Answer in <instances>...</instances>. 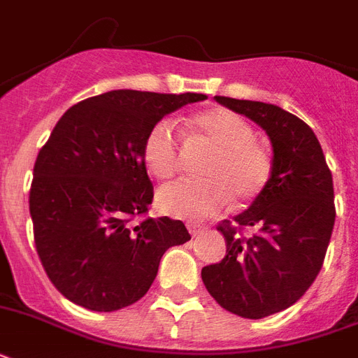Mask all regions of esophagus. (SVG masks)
Masks as SVG:
<instances>
[{
  "label": "esophagus",
  "mask_w": 358,
  "mask_h": 358,
  "mask_svg": "<svg viewBox=\"0 0 358 358\" xmlns=\"http://www.w3.org/2000/svg\"><path fill=\"white\" fill-rule=\"evenodd\" d=\"M187 230H189V234L193 236V238H195V236H199V234H202V232H204V229H202V227H199V224H193V223L187 224Z\"/></svg>",
  "instance_id": "34e87169"
}]
</instances>
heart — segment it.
Listing matches in <instances>:
<instances>
[{
	"label": "heart",
	"mask_w": 358,
	"mask_h": 358,
	"mask_svg": "<svg viewBox=\"0 0 358 358\" xmlns=\"http://www.w3.org/2000/svg\"><path fill=\"white\" fill-rule=\"evenodd\" d=\"M191 129L213 148L202 163V180H180L157 191L159 212L182 221H202L234 195L250 202L266 191L273 173L269 152L255 141V128L230 109L215 108L191 119ZM143 159L152 176L167 180L178 173L180 146L167 120L152 126L143 145Z\"/></svg>",
	"instance_id": "b5f03b06"
}]
</instances>
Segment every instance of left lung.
<instances>
[{"mask_svg":"<svg viewBox=\"0 0 358 358\" xmlns=\"http://www.w3.org/2000/svg\"><path fill=\"white\" fill-rule=\"evenodd\" d=\"M221 106L256 122L271 141L273 173L266 191L238 213L241 238L223 224L227 256L202 267V282L224 310L262 320L305 295L323 266L334 227L333 174L306 122L278 106L215 96Z\"/></svg>","mask_w":358,"mask_h":358,"instance_id":"1","label":"left lung"}]
</instances>
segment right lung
Masks as SVG:
<instances>
[{"label": "right lung", "mask_w": 358, "mask_h": 358, "mask_svg": "<svg viewBox=\"0 0 358 358\" xmlns=\"http://www.w3.org/2000/svg\"><path fill=\"white\" fill-rule=\"evenodd\" d=\"M206 94L109 91L55 124L33 169L29 213L44 271L69 301L94 312L137 303L165 250L189 241L182 221L145 219L154 187L143 159L152 126Z\"/></svg>", "instance_id": "add662e5"}]
</instances>
